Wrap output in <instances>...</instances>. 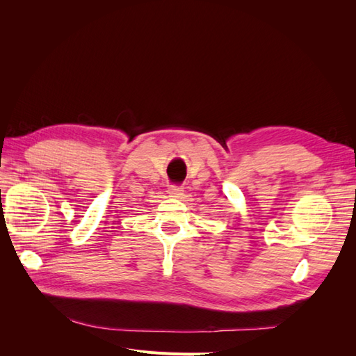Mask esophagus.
<instances>
[{
    "mask_svg": "<svg viewBox=\"0 0 356 356\" xmlns=\"http://www.w3.org/2000/svg\"><path fill=\"white\" fill-rule=\"evenodd\" d=\"M168 195L170 197H181L182 195H184V188L179 187V186H170L168 188Z\"/></svg>",
    "mask_w": 356,
    "mask_h": 356,
    "instance_id": "34e87169",
    "label": "esophagus"
}]
</instances>
